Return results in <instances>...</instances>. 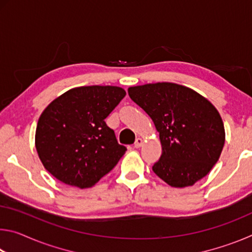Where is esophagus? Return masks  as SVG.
<instances>
[{
  "instance_id": "esophagus-1",
  "label": "esophagus",
  "mask_w": 252,
  "mask_h": 252,
  "mask_svg": "<svg viewBox=\"0 0 252 252\" xmlns=\"http://www.w3.org/2000/svg\"><path fill=\"white\" fill-rule=\"evenodd\" d=\"M142 144H143V140L141 139V138H136L135 139V142H134V148H140V147H142Z\"/></svg>"
}]
</instances>
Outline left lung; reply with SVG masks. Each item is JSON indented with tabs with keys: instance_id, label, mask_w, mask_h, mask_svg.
Returning <instances> with one entry per match:
<instances>
[{
	"instance_id": "1",
	"label": "left lung",
	"mask_w": 252,
	"mask_h": 252,
	"mask_svg": "<svg viewBox=\"0 0 252 252\" xmlns=\"http://www.w3.org/2000/svg\"><path fill=\"white\" fill-rule=\"evenodd\" d=\"M131 100L142 108L160 134L162 155L152 170L169 186H193L217 163L224 144L222 119L206 97L176 83L131 87Z\"/></svg>"
}]
</instances>
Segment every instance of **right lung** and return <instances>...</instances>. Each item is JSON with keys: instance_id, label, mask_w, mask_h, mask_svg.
<instances>
[{"instance_id": "1", "label": "right lung", "mask_w": 252, "mask_h": 252, "mask_svg": "<svg viewBox=\"0 0 252 252\" xmlns=\"http://www.w3.org/2000/svg\"><path fill=\"white\" fill-rule=\"evenodd\" d=\"M126 96L122 88H74L46 106L36 126L35 148L44 168L65 185L94 186L116 167L126 148L104 119Z\"/></svg>"}]
</instances>
